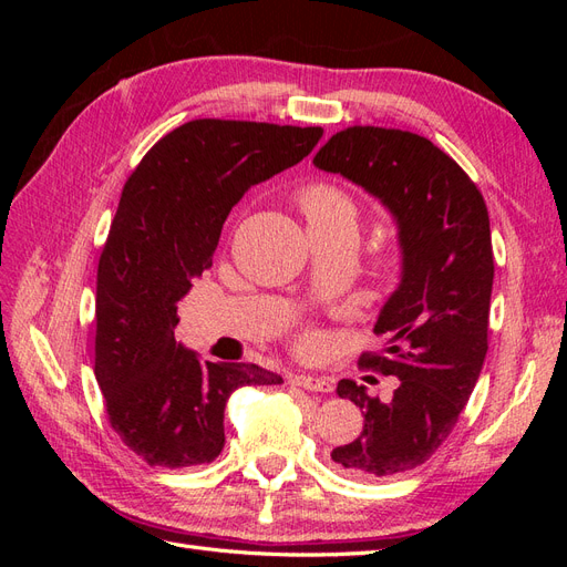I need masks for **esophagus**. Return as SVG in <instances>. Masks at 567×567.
I'll return each instance as SVG.
<instances>
[{"mask_svg": "<svg viewBox=\"0 0 567 567\" xmlns=\"http://www.w3.org/2000/svg\"><path fill=\"white\" fill-rule=\"evenodd\" d=\"M290 381H293L300 388H305V390H312V392H331L333 390L331 379H326V375L305 373V371H296L293 375H290Z\"/></svg>", "mask_w": 567, "mask_h": 567, "instance_id": "1", "label": "esophagus"}]
</instances>
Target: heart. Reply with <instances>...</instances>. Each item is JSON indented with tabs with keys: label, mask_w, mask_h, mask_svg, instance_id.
Segmentation results:
<instances>
[{
	"label": "heart",
	"mask_w": 567,
	"mask_h": 567,
	"mask_svg": "<svg viewBox=\"0 0 567 567\" xmlns=\"http://www.w3.org/2000/svg\"><path fill=\"white\" fill-rule=\"evenodd\" d=\"M300 205L307 215V221H323L336 217L354 219V205L348 198V194L326 182L307 186L300 196Z\"/></svg>",
	"instance_id": "1"
}]
</instances>
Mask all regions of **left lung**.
<instances>
[{"instance_id": "1", "label": "left lung", "mask_w": 567, "mask_h": 567, "mask_svg": "<svg viewBox=\"0 0 567 567\" xmlns=\"http://www.w3.org/2000/svg\"><path fill=\"white\" fill-rule=\"evenodd\" d=\"M315 165L379 198L400 229L402 279L373 326L388 348L359 359L400 385L381 402L342 379L338 394L362 409L364 427L331 452L352 475L388 477L440 450L483 371L494 281L487 205L458 163L414 132L354 125L333 134Z\"/></svg>"}]
</instances>
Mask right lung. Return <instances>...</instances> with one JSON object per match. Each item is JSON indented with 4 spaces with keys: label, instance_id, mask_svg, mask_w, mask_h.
<instances>
[{
    "label": "right lung",
    "instance_id": "add662e5",
    "mask_svg": "<svg viewBox=\"0 0 567 567\" xmlns=\"http://www.w3.org/2000/svg\"><path fill=\"white\" fill-rule=\"evenodd\" d=\"M321 127L203 117L165 134L134 167L99 257L94 373L111 427L148 466L210 463L225 406L284 379L215 364L175 340L177 302L213 267L221 225L250 186L310 156Z\"/></svg>",
    "mask_w": 567,
    "mask_h": 567
}]
</instances>
